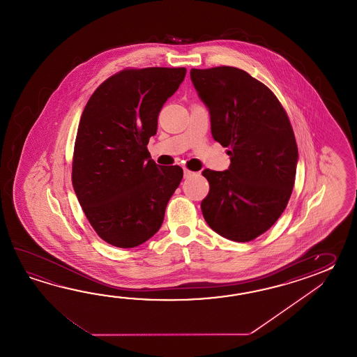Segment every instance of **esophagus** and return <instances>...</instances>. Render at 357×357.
Instances as JSON below:
<instances>
[{"mask_svg":"<svg viewBox=\"0 0 357 357\" xmlns=\"http://www.w3.org/2000/svg\"><path fill=\"white\" fill-rule=\"evenodd\" d=\"M192 175H194V172H192V171H190L188 168H185V169H183V176H185V177H190V176Z\"/></svg>","mask_w":357,"mask_h":357,"instance_id":"obj_1","label":"esophagus"}]
</instances>
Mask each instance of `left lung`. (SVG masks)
Returning <instances> with one entry per match:
<instances>
[{"mask_svg": "<svg viewBox=\"0 0 357 357\" xmlns=\"http://www.w3.org/2000/svg\"><path fill=\"white\" fill-rule=\"evenodd\" d=\"M190 76L209 108L214 140L231 155L227 171H203L209 192L202 212L218 235L248 243L287 206L298 158L294 130L273 91L241 68H191Z\"/></svg>", "mask_w": 357, "mask_h": 357, "instance_id": "left-lung-1", "label": "left lung"}]
</instances>
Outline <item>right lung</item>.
<instances>
[{
  "label": "right lung",
  "mask_w": 357,
  "mask_h": 357,
  "mask_svg": "<svg viewBox=\"0 0 357 357\" xmlns=\"http://www.w3.org/2000/svg\"><path fill=\"white\" fill-rule=\"evenodd\" d=\"M185 68H125L99 85L76 134L71 181L85 217L106 243L129 249L160 229L180 166L160 167L146 145Z\"/></svg>",
  "instance_id": "right-lung-1"
}]
</instances>
